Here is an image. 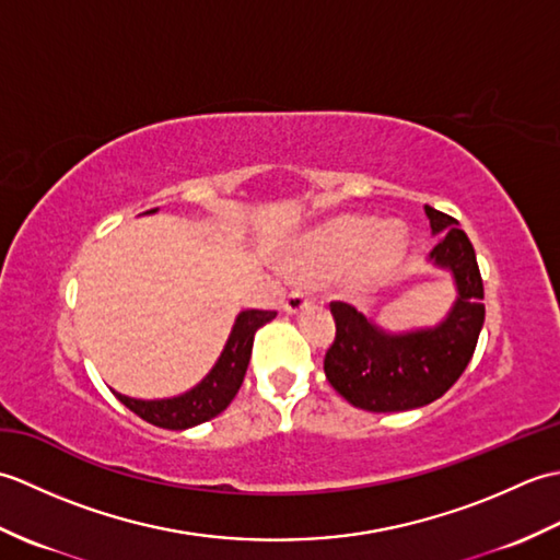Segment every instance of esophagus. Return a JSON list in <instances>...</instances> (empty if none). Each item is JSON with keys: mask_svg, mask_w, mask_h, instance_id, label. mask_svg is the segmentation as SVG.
Wrapping results in <instances>:
<instances>
[{"mask_svg": "<svg viewBox=\"0 0 560 560\" xmlns=\"http://www.w3.org/2000/svg\"><path fill=\"white\" fill-rule=\"evenodd\" d=\"M311 305L307 303V299L303 293H299V291H291L289 295H287V301H283V313H289V315H299V313H303L305 307Z\"/></svg>", "mask_w": 560, "mask_h": 560, "instance_id": "34e87169", "label": "esophagus"}]
</instances>
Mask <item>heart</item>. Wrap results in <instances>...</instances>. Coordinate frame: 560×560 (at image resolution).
Listing matches in <instances>:
<instances>
[{
    "label": "heart",
    "instance_id": "obj_1",
    "mask_svg": "<svg viewBox=\"0 0 560 560\" xmlns=\"http://www.w3.org/2000/svg\"><path fill=\"white\" fill-rule=\"evenodd\" d=\"M409 235L399 223L380 225L371 217H337L295 245L291 265L299 273L325 277L347 269L349 291L363 293L385 283L407 255Z\"/></svg>",
    "mask_w": 560,
    "mask_h": 560
}]
</instances>
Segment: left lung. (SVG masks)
<instances>
[{"instance_id": "obj_1", "label": "left lung", "mask_w": 560, "mask_h": 560, "mask_svg": "<svg viewBox=\"0 0 560 560\" xmlns=\"http://www.w3.org/2000/svg\"><path fill=\"white\" fill-rule=\"evenodd\" d=\"M435 245L428 265L455 283V301L433 327L389 331L347 303H331L337 337L325 355L329 385L353 407L409 411L443 397L469 365L483 327V283L477 253L459 223L423 207Z\"/></svg>"}]
</instances>
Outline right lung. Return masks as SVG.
I'll list each match as a JSON object with an SVG mask.
<instances>
[{
    "label": "right lung",
    "instance_id": "right-lung-1",
    "mask_svg": "<svg viewBox=\"0 0 560 560\" xmlns=\"http://www.w3.org/2000/svg\"><path fill=\"white\" fill-rule=\"evenodd\" d=\"M156 211L159 209H151L144 213ZM273 317H277L273 311L237 313L231 335L225 339V347L217 363H213L211 371L201 377L192 389L183 392V395L165 399H137L115 392L117 399H120L129 411L141 416L144 421L159 428H168V431H187V428L213 419V416H219L229 407L233 397L237 395V389L243 385L249 353H253L255 331Z\"/></svg>",
    "mask_w": 560,
    "mask_h": 560
}]
</instances>
